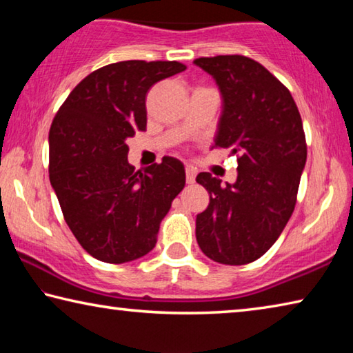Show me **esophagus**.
I'll return each instance as SVG.
<instances>
[{
    "mask_svg": "<svg viewBox=\"0 0 353 353\" xmlns=\"http://www.w3.org/2000/svg\"><path fill=\"white\" fill-rule=\"evenodd\" d=\"M185 176H187V183H194L196 171L193 168H190V166H187V168H185Z\"/></svg>",
    "mask_w": 353,
    "mask_h": 353,
    "instance_id": "1",
    "label": "esophagus"
}]
</instances>
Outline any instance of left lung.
<instances>
[{
  "label": "left lung",
  "mask_w": 353,
  "mask_h": 353,
  "mask_svg": "<svg viewBox=\"0 0 353 353\" xmlns=\"http://www.w3.org/2000/svg\"><path fill=\"white\" fill-rule=\"evenodd\" d=\"M194 63L216 81L223 113L213 148L236 155L235 183L210 172L196 182L210 204L196 216L202 252L223 265H246L266 252L294 212L307 162L302 118L291 93L261 63L246 56L199 57Z\"/></svg>",
  "instance_id": "left-lung-1"
}]
</instances>
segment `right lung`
<instances>
[{"label":"right lung","mask_w":353,"mask_h":353,"mask_svg":"<svg viewBox=\"0 0 353 353\" xmlns=\"http://www.w3.org/2000/svg\"><path fill=\"white\" fill-rule=\"evenodd\" d=\"M176 61L105 65L77 83L50 129V181L63 218L88 254L126 263L154 249L160 223L185 187L182 162L135 171L126 140L146 129V94L183 71Z\"/></svg>","instance_id":"obj_1"}]
</instances>
